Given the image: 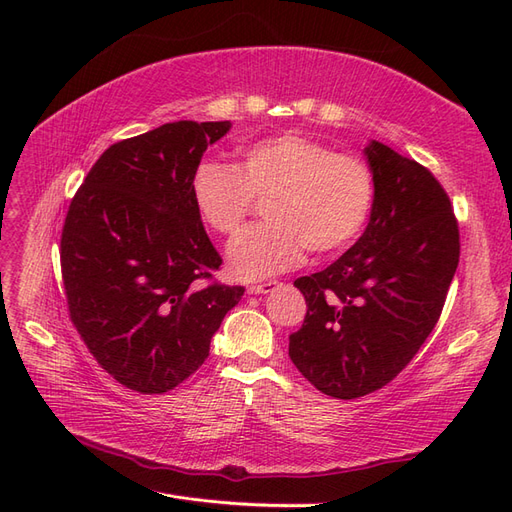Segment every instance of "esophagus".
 <instances>
[{
	"mask_svg": "<svg viewBox=\"0 0 512 512\" xmlns=\"http://www.w3.org/2000/svg\"><path fill=\"white\" fill-rule=\"evenodd\" d=\"M275 286H280V282L269 280L265 284H252V286H247V294H265V292H271Z\"/></svg>",
	"mask_w": 512,
	"mask_h": 512,
	"instance_id": "34e87169",
	"label": "esophagus"
}]
</instances>
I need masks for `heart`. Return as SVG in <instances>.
<instances>
[{
    "label": "heart",
    "mask_w": 512,
    "mask_h": 512,
    "mask_svg": "<svg viewBox=\"0 0 512 512\" xmlns=\"http://www.w3.org/2000/svg\"><path fill=\"white\" fill-rule=\"evenodd\" d=\"M256 200H267V222L241 230L228 247L239 280L297 267L305 250H346L374 207V173L363 158L294 132L245 145L237 166L203 162L194 170L192 203L215 235H232Z\"/></svg>",
    "instance_id": "obj_1"
}]
</instances>
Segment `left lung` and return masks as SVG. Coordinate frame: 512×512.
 <instances>
[{
	"instance_id": "1",
	"label": "left lung",
	"mask_w": 512,
	"mask_h": 512,
	"mask_svg": "<svg viewBox=\"0 0 512 512\" xmlns=\"http://www.w3.org/2000/svg\"><path fill=\"white\" fill-rule=\"evenodd\" d=\"M365 156L374 173L365 232L333 265L294 282L307 314L288 354L337 399L382 389L414 359L459 265V226L440 181L378 141Z\"/></svg>"
}]
</instances>
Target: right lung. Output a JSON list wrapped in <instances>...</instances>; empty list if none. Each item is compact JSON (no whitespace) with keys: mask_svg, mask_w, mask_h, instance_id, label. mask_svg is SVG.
Listing matches in <instances>:
<instances>
[{"mask_svg":"<svg viewBox=\"0 0 512 512\" xmlns=\"http://www.w3.org/2000/svg\"><path fill=\"white\" fill-rule=\"evenodd\" d=\"M230 121H173L108 147L61 230L70 320L104 371L143 395L205 363L245 288L213 282L222 258L192 203V175Z\"/></svg>","mask_w":512,"mask_h":512,"instance_id":"1","label":"right lung"}]
</instances>
